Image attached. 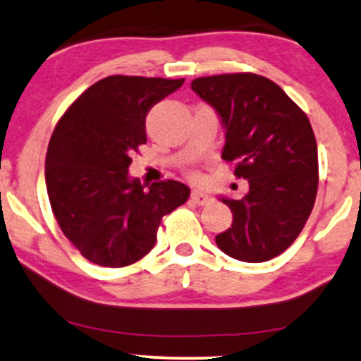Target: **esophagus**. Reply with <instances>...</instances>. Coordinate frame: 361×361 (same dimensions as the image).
<instances>
[{
    "instance_id": "obj_1",
    "label": "esophagus",
    "mask_w": 361,
    "mask_h": 361,
    "mask_svg": "<svg viewBox=\"0 0 361 361\" xmlns=\"http://www.w3.org/2000/svg\"><path fill=\"white\" fill-rule=\"evenodd\" d=\"M190 197H192V201L195 204H199V206H204V204H207L209 201H211V195H209L207 192H204V190H201V189L192 190Z\"/></svg>"
}]
</instances>
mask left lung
I'll list each match as a JSON object with an SVG mask.
<instances>
[{
  "mask_svg": "<svg viewBox=\"0 0 361 361\" xmlns=\"http://www.w3.org/2000/svg\"><path fill=\"white\" fill-rule=\"evenodd\" d=\"M190 88L214 106L226 130L222 159L249 184L241 199L221 197L233 224L216 235L217 247L246 262L281 255L303 231L318 192V147L308 117L261 75L201 77Z\"/></svg>",
  "mask_w": 361,
  "mask_h": 361,
  "instance_id": "8db88e82",
  "label": "left lung"
}]
</instances>
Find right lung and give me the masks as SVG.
<instances>
[{"instance_id":"obj_1","label":"right lung","mask_w":361,"mask_h":361,"mask_svg":"<svg viewBox=\"0 0 361 361\" xmlns=\"http://www.w3.org/2000/svg\"><path fill=\"white\" fill-rule=\"evenodd\" d=\"M184 78L112 75L87 88L58 120L44 180L61 233L93 264L123 268L157 241L160 221L189 199L177 180L130 179L132 152L147 142L149 110Z\"/></svg>"}]
</instances>
